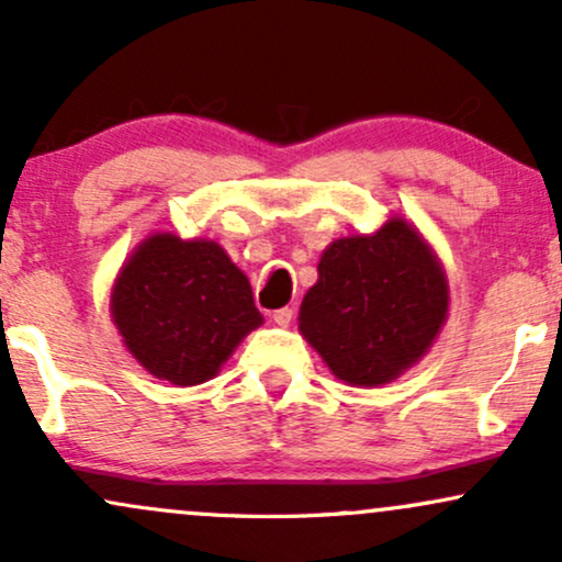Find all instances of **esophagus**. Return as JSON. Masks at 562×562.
Instances as JSON below:
<instances>
[{
    "instance_id": "1",
    "label": "esophagus",
    "mask_w": 562,
    "mask_h": 562,
    "mask_svg": "<svg viewBox=\"0 0 562 562\" xmlns=\"http://www.w3.org/2000/svg\"><path fill=\"white\" fill-rule=\"evenodd\" d=\"M272 319H274V325H280V327H288L290 322H293V308H290V306L274 308V312H272Z\"/></svg>"
}]
</instances>
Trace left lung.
<instances>
[{
	"label": "left lung",
	"instance_id": "8db88e82",
	"mask_svg": "<svg viewBox=\"0 0 562 562\" xmlns=\"http://www.w3.org/2000/svg\"><path fill=\"white\" fill-rule=\"evenodd\" d=\"M303 295L301 333L335 378L380 385L428 351L447 319L441 263L404 218L335 240Z\"/></svg>",
	"mask_w": 562,
	"mask_h": 562
}]
</instances>
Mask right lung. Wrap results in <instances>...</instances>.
I'll return each mask as SVG.
<instances>
[{"instance_id":"1","label":"right lung","mask_w":562,"mask_h":562,"mask_svg":"<svg viewBox=\"0 0 562 562\" xmlns=\"http://www.w3.org/2000/svg\"><path fill=\"white\" fill-rule=\"evenodd\" d=\"M111 312L150 375L173 385L214 378L261 314L250 282L209 240L153 235L121 269Z\"/></svg>"}]
</instances>
